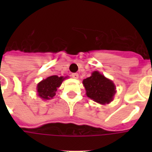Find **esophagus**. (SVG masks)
I'll use <instances>...</instances> for the list:
<instances>
[{"label":"esophagus","instance_id":"34e87169","mask_svg":"<svg viewBox=\"0 0 152 152\" xmlns=\"http://www.w3.org/2000/svg\"><path fill=\"white\" fill-rule=\"evenodd\" d=\"M74 79H78L79 78V75H78V73H73L72 75Z\"/></svg>","mask_w":152,"mask_h":152}]
</instances>
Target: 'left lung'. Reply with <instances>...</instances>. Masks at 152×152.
<instances>
[{
    "label": "left lung",
    "mask_w": 152,
    "mask_h": 152,
    "mask_svg": "<svg viewBox=\"0 0 152 152\" xmlns=\"http://www.w3.org/2000/svg\"><path fill=\"white\" fill-rule=\"evenodd\" d=\"M82 83L87 97L102 105L109 104L116 93V88L112 80L98 71L93 72L89 77L83 80Z\"/></svg>",
    "instance_id": "8db88e82"
}]
</instances>
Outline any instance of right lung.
Here are the masks:
<instances>
[{"label":"right lung","mask_w":152,"mask_h":152,"mask_svg":"<svg viewBox=\"0 0 152 152\" xmlns=\"http://www.w3.org/2000/svg\"><path fill=\"white\" fill-rule=\"evenodd\" d=\"M67 76H51L47 77L46 79L42 80L37 84V95L43 100L52 99L56 94L57 89Z\"/></svg>","instance_id":"1"}]
</instances>
